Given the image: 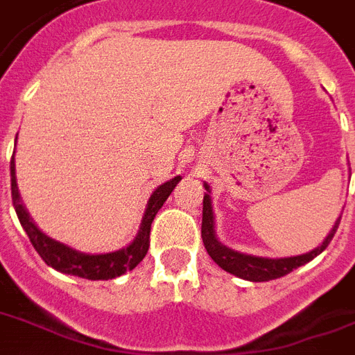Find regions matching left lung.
Wrapping results in <instances>:
<instances>
[{
	"mask_svg": "<svg viewBox=\"0 0 355 355\" xmlns=\"http://www.w3.org/2000/svg\"><path fill=\"white\" fill-rule=\"evenodd\" d=\"M207 189V195H204V209H202V240H204L205 251L213 258L216 265H220L223 270L234 274L238 278L249 279V282H269V279L282 278L285 274L293 272L294 269L305 265L306 261L314 260L315 256L329 247L332 242L336 231H338L339 220H336L334 227L324 238L320 247H315L314 251L306 252V254L291 256V258H261V256H251L238 252L234 249H229L227 245L218 242L216 233H214V218H213V207H211V196L209 186L204 184Z\"/></svg>",
	"mask_w": 355,
	"mask_h": 355,
	"instance_id": "obj_1",
	"label": "left lung"
}]
</instances>
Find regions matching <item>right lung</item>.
<instances>
[{
	"label": "right lung",
	"mask_w": 355,
	"mask_h": 355,
	"mask_svg": "<svg viewBox=\"0 0 355 355\" xmlns=\"http://www.w3.org/2000/svg\"><path fill=\"white\" fill-rule=\"evenodd\" d=\"M17 139V137H16ZM180 177H175L168 180L166 184L159 186L150 196L148 205H146V213L142 216L141 229L137 233L135 240L124 249H119L115 252H106V254H86V252H79L71 247L64 245L61 242H55L53 238L46 236L34 220L31 218L28 211L25 209V205L21 202L19 191H17L16 182V162L14 157L10 160V189H12V202H14V209H16L17 218H19L21 225L25 229V233L31 238L32 245L43 261L50 267H53L59 272L71 274V276H79V278L86 279H112L122 276L128 270L135 269L137 265L144 260L146 252L150 249V231L151 222H153L155 214L159 213V209L164 205V202L168 200V196L175 189Z\"/></svg>",
	"instance_id": "add662e5"
}]
</instances>
